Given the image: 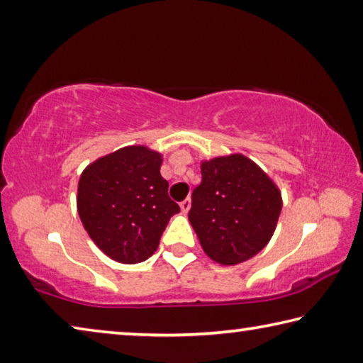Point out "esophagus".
I'll return each mask as SVG.
<instances>
[{
  "instance_id": "1",
  "label": "esophagus",
  "mask_w": 363,
  "mask_h": 363,
  "mask_svg": "<svg viewBox=\"0 0 363 363\" xmlns=\"http://www.w3.org/2000/svg\"><path fill=\"white\" fill-rule=\"evenodd\" d=\"M190 205H192V201H190V199H186L181 201V211L182 213H187L190 210Z\"/></svg>"
}]
</instances>
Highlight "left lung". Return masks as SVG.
I'll use <instances>...</instances> for the list:
<instances>
[{"label":"left lung","mask_w":363,"mask_h":363,"mask_svg":"<svg viewBox=\"0 0 363 363\" xmlns=\"http://www.w3.org/2000/svg\"><path fill=\"white\" fill-rule=\"evenodd\" d=\"M281 211L274 181L240 153L201 163L189 220L205 253L223 266L256 256L269 243Z\"/></svg>","instance_id":"left-lung-1"}]
</instances>
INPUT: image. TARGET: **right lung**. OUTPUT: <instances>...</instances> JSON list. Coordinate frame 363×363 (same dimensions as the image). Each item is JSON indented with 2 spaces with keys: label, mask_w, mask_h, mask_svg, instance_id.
I'll return each mask as SVG.
<instances>
[{
  "label": "right lung",
  "mask_w": 363,
  "mask_h": 363,
  "mask_svg": "<svg viewBox=\"0 0 363 363\" xmlns=\"http://www.w3.org/2000/svg\"><path fill=\"white\" fill-rule=\"evenodd\" d=\"M162 162V153L130 145L96 160L79 177V219L113 261L149 259L169 218L181 211L168 196V181L160 174Z\"/></svg>",
  "instance_id": "add662e5"
}]
</instances>
